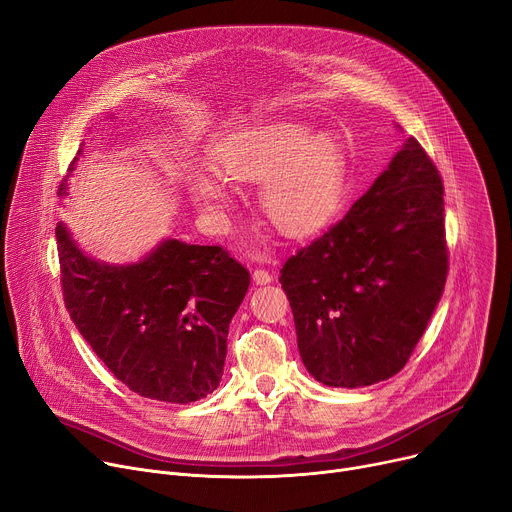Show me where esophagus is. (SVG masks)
Masks as SVG:
<instances>
[{
  "instance_id": "esophagus-1",
  "label": "esophagus",
  "mask_w": 512,
  "mask_h": 512,
  "mask_svg": "<svg viewBox=\"0 0 512 512\" xmlns=\"http://www.w3.org/2000/svg\"><path fill=\"white\" fill-rule=\"evenodd\" d=\"M271 280H274V276H271L267 269H261V267H259V269L253 271V282H255L257 286H265V284H269Z\"/></svg>"
}]
</instances>
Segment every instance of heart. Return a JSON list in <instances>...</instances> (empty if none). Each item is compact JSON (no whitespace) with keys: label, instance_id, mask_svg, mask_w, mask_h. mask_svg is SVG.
Instances as JSON below:
<instances>
[{"label":"heart","instance_id":"obj_1","mask_svg":"<svg viewBox=\"0 0 512 512\" xmlns=\"http://www.w3.org/2000/svg\"><path fill=\"white\" fill-rule=\"evenodd\" d=\"M220 175L197 166L187 177L191 197L203 212L222 214L234 183H263L259 203L265 218L288 236L319 230L335 212L346 185V158L331 135L302 123H263L220 144L214 152Z\"/></svg>","mask_w":512,"mask_h":512}]
</instances>
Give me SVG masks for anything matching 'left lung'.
I'll return each instance as SVG.
<instances>
[{"mask_svg": "<svg viewBox=\"0 0 512 512\" xmlns=\"http://www.w3.org/2000/svg\"><path fill=\"white\" fill-rule=\"evenodd\" d=\"M442 181L407 138L348 214L282 267L298 352L327 387L387 381L410 360L447 282Z\"/></svg>", "mask_w": 512, "mask_h": 512, "instance_id": "1", "label": "left lung"}]
</instances>
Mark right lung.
<instances>
[{"label":"right lung","instance_id":"obj_1","mask_svg":"<svg viewBox=\"0 0 512 512\" xmlns=\"http://www.w3.org/2000/svg\"><path fill=\"white\" fill-rule=\"evenodd\" d=\"M78 156L59 197L70 189ZM55 236L67 313L123 385L166 403L218 389L228 325L251 284L241 263L222 247L166 238L140 261L113 265L84 253L63 222Z\"/></svg>","mask_w":512,"mask_h":512}]
</instances>
